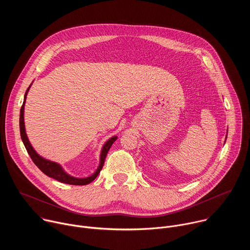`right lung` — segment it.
I'll list each match as a JSON object with an SVG mask.
<instances>
[{
  "instance_id": "add662e5",
  "label": "right lung",
  "mask_w": 250,
  "mask_h": 250,
  "mask_svg": "<svg viewBox=\"0 0 250 250\" xmlns=\"http://www.w3.org/2000/svg\"><path fill=\"white\" fill-rule=\"evenodd\" d=\"M30 86L27 88L25 94H24V99H23V104L21 108V114H20V131H21V140L23 142V145L27 150V153L29 154L30 158L32 159L33 163L37 165L45 175H47L50 178H53V179L61 182V183H65V184H69V185H87L91 182H93L96 177L99 175L100 171L102 170L104 163V159L106 154H108V151L110 150L111 146H113L114 142L117 140V136H113L111 137L109 140H106L105 144L104 145L102 151H101V155H100V164L97 168V170L89 177L86 178H76L71 176L69 174H67L63 168L56 162L47 160L43 157H42L40 154H38V152L33 149V147L31 146L30 142L27 138V135L25 133V128H24V119H23V114H24V104H25V99H26V95L27 92L29 90Z\"/></svg>"
}]
</instances>
